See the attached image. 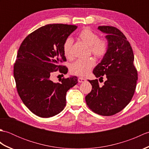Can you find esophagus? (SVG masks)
Masks as SVG:
<instances>
[{
	"label": "esophagus",
	"instance_id": "obj_1",
	"mask_svg": "<svg viewBox=\"0 0 149 149\" xmlns=\"http://www.w3.org/2000/svg\"><path fill=\"white\" fill-rule=\"evenodd\" d=\"M85 81H86V79H84L83 77H79L78 78V82L79 83H83V82H84Z\"/></svg>",
	"mask_w": 149,
	"mask_h": 149
}]
</instances>
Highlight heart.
Returning <instances> with one entry per match:
<instances>
[{"label":"heart","instance_id":"obj_1","mask_svg":"<svg viewBox=\"0 0 149 149\" xmlns=\"http://www.w3.org/2000/svg\"><path fill=\"white\" fill-rule=\"evenodd\" d=\"M77 38L79 40L90 45L91 53L97 58H102L106 54L108 49V43L104 39L99 38V35L90 28H85L78 34ZM73 41L70 38H68L63 43V50L66 58H71L72 46ZM95 61L93 58L80 59L77 60L71 66L70 70L72 74L81 76H85L91 71Z\"/></svg>","mask_w":149,"mask_h":149}]
</instances>
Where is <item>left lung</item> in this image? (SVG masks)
Returning <instances> with one entry per match:
<instances>
[{
  "mask_svg": "<svg viewBox=\"0 0 149 149\" xmlns=\"http://www.w3.org/2000/svg\"><path fill=\"white\" fill-rule=\"evenodd\" d=\"M107 34L108 49L102 61L94 68L95 77L103 79L88 80L92 90L85 97L88 107L97 114L111 116L120 112L130 102L136 87L138 72L134 65V54L131 44L122 31L115 27H98ZM103 81V80H102Z\"/></svg>",
  "mask_w": 149,
  "mask_h": 149,
  "instance_id": "1",
  "label": "left lung"
}]
</instances>
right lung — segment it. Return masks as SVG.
I'll return each instance as SVG.
<instances>
[{
	"label": "right lung",
	"mask_w": 149,
	"mask_h": 149,
	"mask_svg": "<svg viewBox=\"0 0 149 149\" xmlns=\"http://www.w3.org/2000/svg\"><path fill=\"white\" fill-rule=\"evenodd\" d=\"M77 26L48 24L29 34L19 47L13 74L18 93L22 102L34 115L49 118L58 115L66 106V94L76 84L77 77L52 81L54 73L61 75L68 68L63 53L65 41Z\"/></svg>",
	"instance_id": "add662e5"
}]
</instances>
